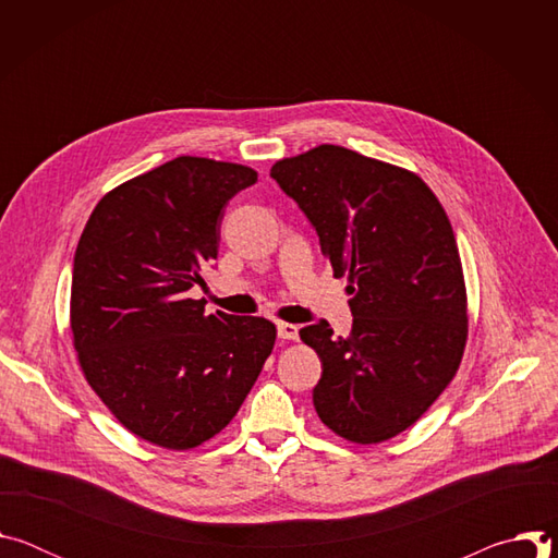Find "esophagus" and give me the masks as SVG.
I'll use <instances>...</instances> for the list:
<instances>
[{"label": "esophagus", "mask_w": 558, "mask_h": 558, "mask_svg": "<svg viewBox=\"0 0 558 558\" xmlns=\"http://www.w3.org/2000/svg\"><path fill=\"white\" fill-rule=\"evenodd\" d=\"M298 333H300V329L295 325L278 323V338H282V340H298Z\"/></svg>", "instance_id": "1"}]
</instances>
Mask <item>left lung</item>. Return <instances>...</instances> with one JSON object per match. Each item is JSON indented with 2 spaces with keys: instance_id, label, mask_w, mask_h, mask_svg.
<instances>
[{
  "instance_id": "1",
  "label": "left lung",
  "mask_w": 558,
  "mask_h": 558,
  "mask_svg": "<svg viewBox=\"0 0 558 558\" xmlns=\"http://www.w3.org/2000/svg\"><path fill=\"white\" fill-rule=\"evenodd\" d=\"M271 179L353 293L349 338H333L327 320L300 329L323 362L317 417L355 444L400 435L450 384L468 338L461 258L441 203L417 174L340 145L282 158Z\"/></svg>"
}]
</instances>
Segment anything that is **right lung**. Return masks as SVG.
I'll use <instances>...</instances> for the list:
<instances>
[{
    "label": "right lung",
    "mask_w": 558,
    "mask_h": 558,
    "mask_svg": "<svg viewBox=\"0 0 558 558\" xmlns=\"http://www.w3.org/2000/svg\"><path fill=\"white\" fill-rule=\"evenodd\" d=\"M256 181L245 166L179 156L108 192L78 238V364L110 413L149 444L187 450L211 439L274 351L265 317L205 313V300L187 298L218 256L225 205Z\"/></svg>",
    "instance_id": "1"
}]
</instances>
